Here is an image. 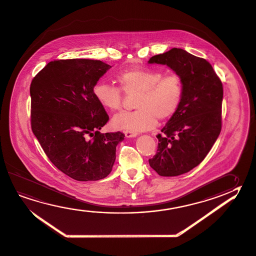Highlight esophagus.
<instances>
[{
  "label": "esophagus",
  "mask_w": 256,
  "mask_h": 256,
  "mask_svg": "<svg viewBox=\"0 0 256 256\" xmlns=\"http://www.w3.org/2000/svg\"><path fill=\"white\" fill-rule=\"evenodd\" d=\"M124 134H126V138H134V137H136L138 134L135 132H132V130H126Z\"/></svg>",
  "instance_id": "obj_1"
}]
</instances>
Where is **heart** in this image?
Returning <instances> with one entry per match:
<instances>
[{"instance_id": "1", "label": "heart", "mask_w": 256, "mask_h": 256, "mask_svg": "<svg viewBox=\"0 0 256 256\" xmlns=\"http://www.w3.org/2000/svg\"><path fill=\"white\" fill-rule=\"evenodd\" d=\"M121 88L127 94L137 93L134 111L114 117L117 129L144 132L155 127L160 120H166L178 111L182 96L180 76L158 70L136 67L126 70L116 77ZM120 88L98 82L93 88L96 100L110 112L121 110L122 93Z\"/></svg>"}]
</instances>
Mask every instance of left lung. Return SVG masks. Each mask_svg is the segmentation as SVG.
<instances>
[{
  "label": "left lung",
  "instance_id": "8db88e82",
  "mask_svg": "<svg viewBox=\"0 0 256 256\" xmlns=\"http://www.w3.org/2000/svg\"><path fill=\"white\" fill-rule=\"evenodd\" d=\"M148 64L168 66L180 76L182 96L161 132L150 166L161 176H176L199 165L221 130L223 87L212 66L181 48L152 56Z\"/></svg>",
  "mask_w": 256,
  "mask_h": 256
}]
</instances>
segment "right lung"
<instances>
[{
	"mask_svg": "<svg viewBox=\"0 0 256 256\" xmlns=\"http://www.w3.org/2000/svg\"><path fill=\"white\" fill-rule=\"evenodd\" d=\"M110 68L98 60H58L31 82L32 132L52 164L77 181L106 178L124 139L121 132H100L109 116L93 88Z\"/></svg>",
	"mask_w": 256,
	"mask_h": 256,
	"instance_id": "obj_1",
	"label": "right lung"
}]
</instances>
